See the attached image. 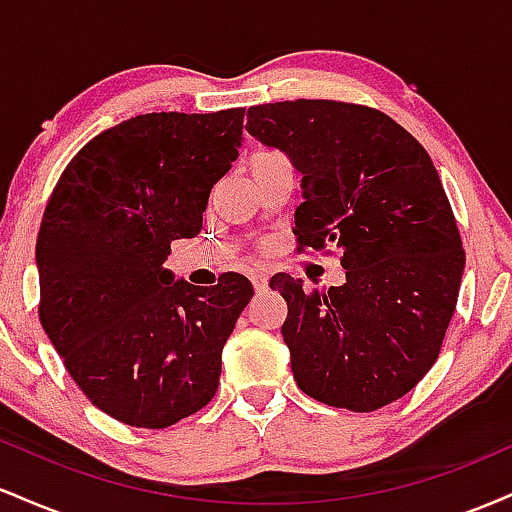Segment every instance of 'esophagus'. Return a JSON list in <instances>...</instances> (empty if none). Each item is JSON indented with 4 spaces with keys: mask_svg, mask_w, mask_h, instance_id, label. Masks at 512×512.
<instances>
[{
    "mask_svg": "<svg viewBox=\"0 0 512 512\" xmlns=\"http://www.w3.org/2000/svg\"><path fill=\"white\" fill-rule=\"evenodd\" d=\"M252 286H255V291H267V276L264 274H252Z\"/></svg>",
    "mask_w": 512,
    "mask_h": 512,
    "instance_id": "obj_1",
    "label": "esophagus"
}]
</instances>
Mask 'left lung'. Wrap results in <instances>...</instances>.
I'll list each match as a JSON object with an SVG mask.
<instances>
[{
	"label": "left lung",
	"instance_id": "1",
	"mask_svg": "<svg viewBox=\"0 0 512 512\" xmlns=\"http://www.w3.org/2000/svg\"><path fill=\"white\" fill-rule=\"evenodd\" d=\"M248 132L303 175L298 250L334 248L346 281L305 291L274 274L281 325L308 397L373 411L431 370L460 293L464 250L431 156L375 108L284 101L248 110Z\"/></svg>",
	"mask_w": 512,
	"mask_h": 512
}]
</instances>
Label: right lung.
Instances as JSON below:
<instances>
[{"mask_svg": "<svg viewBox=\"0 0 512 512\" xmlns=\"http://www.w3.org/2000/svg\"><path fill=\"white\" fill-rule=\"evenodd\" d=\"M245 108L149 113L93 137L40 223V325L81 392L113 419L168 428L207 407L221 351L252 298L243 274L173 281L170 243L202 231L238 158Z\"/></svg>", "mask_w": 512, "mask_h": 512, "instance_id": "add662e5", "label": "right lung"}]
</instances>
